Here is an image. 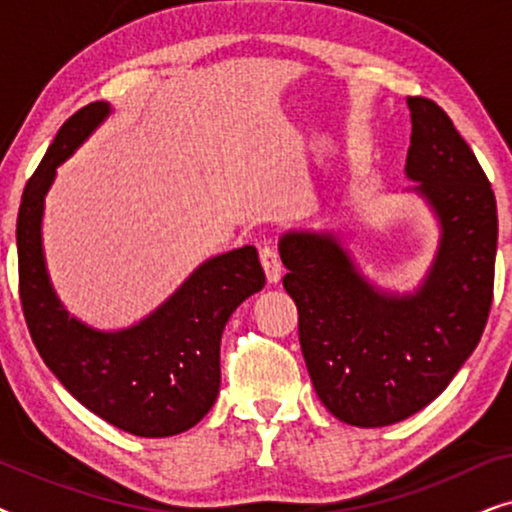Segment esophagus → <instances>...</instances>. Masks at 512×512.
<instances>
[{
  "instance_id": "1",
  "label": "esophagus",
  "mask_w": 512,
  "mask_h": 512,
  "mask_svg": "<svg viewBox=\"0 0 512 512\" xmlns=\"http://www.w3.org/2000/svg\"><path fill=\"white\" fill-rule=\"evenodd\" d=\"M258 256H261V265L265 270V277H268V282L277 284L279 279H282V263H279L277 251L272 249L270 244H265V247H261V251H258Z\"/></svg>"
}]
</instances>
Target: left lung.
<instances>
[{"mask_svg": "<svg viewBox=\"0 0 512 512\" xmlns=\"http://www.w3.org/2000/svg\"><path fill=\"white\" fill-rule=\"evenodd\" d=\"M408 107L405 174L440 223L422 286L398 296L368 284L333 233L279 240L314 391L340 422L363 429L401 422L443 394L478 347L494 296L492 184L436 102L408 97Z\"/></svg>", "mask_w": 512, "mask_h": 512, "instance_id": "left-lung-1", "label": "left lung"}]
</instances>
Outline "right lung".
I'll use <instances>...</instances> for the list:
<instances>
[{
	"label": "right lung",
	"instance_id": "1",
	"mask_svg": "<svg viewBox=\"0 0 512 512\" xmlns=\"http://www.w3.org/2000/svg\"><path fill=\"white\" fill-rule=\"evenodd\" d=\"M109 111L93 102L69 116L27 181L16 223L20 303L34 347L76 401L132 436H177L219 396L221 333L237 305L263 289L265 272L254 247L233 249L202 263L156 312L123 331L69 317L46 272L44 198L58 165Z\"/></svg>",
	"mask_w": 512,
	"mask_h": 512
}]
</instances>
